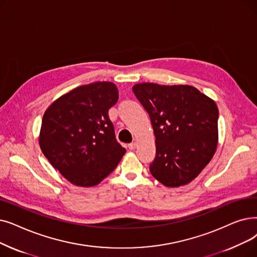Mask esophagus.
Instances as JSON below:
<instances>
[{"instance_id": "esophagus-1", "label": "esophagus", "mask_w": 257, "mask_h": 257, "mask_svg": "<svg viewBox=\"0 0 257 257\" xmlns=\"http://www.w3.org/2000/svg\"><path fill=\"white\" fill-rule=\"evenodd\" d=\"M128 148H129L130 150H135V149L137 148V143L133 142V143L129 144V145H128Z\"/></svg>"}]
</instances>
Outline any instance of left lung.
<instances>
[{"label":"left lung","mask_w":257,"mask_h":257,"mask_svg":"<svg viewBox=\"0 0 257 257\" xmlns=\"http://www.w3.org/2000/svg\"><path fill=\"white\" fill-rule=\"evenodd\" d=\"M132 91L147 111L156 155L154 178L166 187L187 185L213 158L218 141V108L193 86L141 83Z\"/></svg>","instance_id":"8db88e82"}]
</instances>
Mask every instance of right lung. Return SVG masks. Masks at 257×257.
<instances>
[{"label":"right lung","mask_w":257,"mask_h":257,"mask_svg":"<svg viewBox=\"0 0 257 257\" xmlns=\"http://www.w3.org/2000/svg\"><path fill=\"white\" fill-rule=\"evenodd\" d=\"M117 99L118 90L113 83L95 82L62 95L44 113L41 150L73 185L99 184L125 154L108 115Z\"/></svg>","instance_id":"right-lung-1"}]
</instances>
